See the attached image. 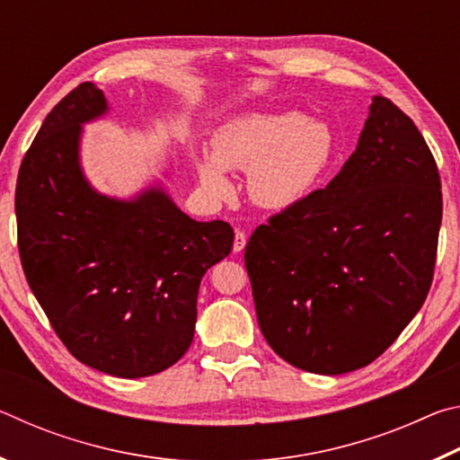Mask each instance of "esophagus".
I'll return each mask as SVG.
<instances>
[{"label":"esophagus","mask_w":460,"mask_h":460,"mask_svg":"<svg viewBox=\"0 0 460 460\" xmlns=\"http://www.w3.org/2000/svg\"><path fill=\"white\" fill-rule=\"evenodd\" d=\"M245 243H247V235H245V233L241 231V229H237V231H235V239H233V252H235V253L243 252Z\"/></svg>","instance_id":"obj_1"}]
</instances>
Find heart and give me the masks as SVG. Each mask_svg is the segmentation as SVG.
Masks as SVG:
<instances>
[{"label": "heart", "instance_id": "1", "mask_svg": "<svg viewBox=\"0 0 460 460\" xmlns=\"http://www.w3.org/2000/svg\"><path fill=\"white\" fill-rule=\"evenodd\" d=\"M334 152L323 121L300 111L243 113L213 134V155L197 160L199 178L211 199H227L233 186L225 168L247 170V192L255 205L288 208L321 181Z\"/></svg>", "mask_w": 460, "mask_h": 460}]
</instances>
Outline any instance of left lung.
<instances>
[{
	"mask_svg": "<svg viewBox=\"0 0 460 460\" xmlns=\"http://www.w3.org/2000/svg\"><path fill=\"white\" fill-rule=\"evenodd\" d=\"M440 221L430 147L398 105L373 97L341 172L249 237L245 268L268 345L321 376L376 361L424 305Z\"/></svg>",
	"mask_w": 460,
	"mask_h": 460,
	"instance_id": "8db88e82",
	"label": "left lung"
}]
</instances>
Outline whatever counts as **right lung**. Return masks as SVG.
<instances>
[{"label": "right lung", "instance_id": "obj_1", "mask_svg": "<svg viewBox=\"0 0 460 460\" xmlns=\"http://www.w3.org/2000/svg\"><path fill=\"white\" fill-rule=\"evenodd\" d=\"M107 111L81 83L54 105L22 160L15 221L22 268L75 359L115 377H146L189 351L207 270L227 258L233 229L199 223L162 189L101 197L79 166L81 123Z\"/></svg>", "mask_w": 460, "mask_h": 460}]
</instances>
